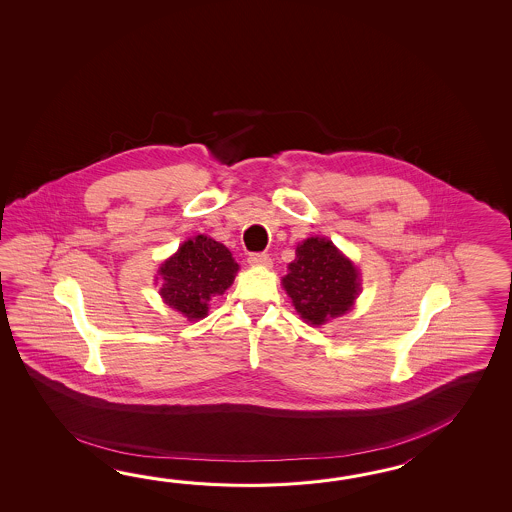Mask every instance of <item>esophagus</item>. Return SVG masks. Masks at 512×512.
Instances as JSON below:
<instances>
[{"label": "esophagus", "mask_w": 512, "mask_h": 512, "mask_svg": "<svg viewBox=\"0 0 512 512\" xmlns=\"http://www.w3.org/2000/svg\"><path fill=\"white\" fill-rule=\"evenodd\" d=\"M249 263L251 265H260V267H271V256L265 252H252L249 254Z\"/></svg>", "instance_id": "obj_1"}]
</instances>
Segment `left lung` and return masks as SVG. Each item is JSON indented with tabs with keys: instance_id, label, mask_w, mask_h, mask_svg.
I'll list each match as a JSON object with an SVG mask.
<instances>
[{
	"instance_id": "left-lung-1",
	"label": "left lung",
	"mask_w": 512,
	"mask_h": 512,
	"mask_svg": "<svg viewBox=\"0 0 512 512\" xmlns=\"http://www.w3.org/2000/svg\"><path fill=\"white\" fill-rule=\"evenodd\" d=\"M283 287L302 318L320 326L351 309L359 294V272L331 241L311 238L298 245Z\"/></svg>"
}]
</instances>
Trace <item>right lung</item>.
Here are the masks:
<instances>
[{"label": "right lung", "mask_w": 512, "mask_h": 512, "mask_svg": "<svg viewBox=\"0 0 512 512\" xmlns=\"http://www.w3.org/2000/svg\"><path fill=\"white\" fill-rule=\"evenodd\" d=\"M238 272V263L229 249L218 241L197 236L179 247L177 254L161 267L164 302L190 320L207 315L208 300L229 289Z\"/></svg>", "instance_id": "right-lung-1"}]
</instances>
